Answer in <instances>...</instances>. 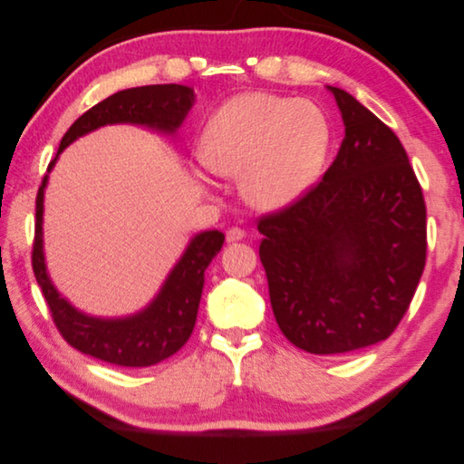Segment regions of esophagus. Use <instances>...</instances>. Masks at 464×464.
I'll list each match as a JSON object with an SVG mask.
<instances>
[{
	"label": "esophagus",
	"mask_w": 464,
	"mask_h": 464,
	"mask_svg": "<svg viewBox=\"0 0 464 464\" xmlns=\"http://www.w3.org/2000/svg\"><path fill=\"white\" fill-rule=\"evenodd\" d=\"M244 236H246V232H244L242 228L232 227V228H228V230H227V242H228V244H232V242H240Z\"/></svg>",
	"instance_id": "34e87169"
}]
</instances>
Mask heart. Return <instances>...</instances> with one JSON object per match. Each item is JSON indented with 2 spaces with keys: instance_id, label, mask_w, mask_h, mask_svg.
Instances as JSON below:
<instances>
[{
  "instance_id": "heart-1",
  "label": "heart",
  "mask_w": 464,
  "mask_h": 464,
  "mask_svg": "<svg viewBox=\"0 0 464 464\" xmlns=\"http://www.w3.org/2000/svg\"><path fill=\"white\" fill-rule=\"evenodd\" d=\"M329 149L323 110L304 98L246 92L210 116L201 139V162L220 178H242L251 205H290L315 179Z\"/></svg>"
}]
</instances>
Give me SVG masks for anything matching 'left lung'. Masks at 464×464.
Listing matches in <instances>:
<instances>
[{"label": "left lung", "instance_id": "8db88e82", "mask_svg": "<svg viewBox=\"0 0 464 464\" xmlns=\"http://www.w3.org/2000/svg\"><path fill=\"white\" fill-rule=\"evenodd\" d=\"M329 91L344 121L339 154L317 184L257 222L278 327L321 356L391 336L428 249L422 188L399 137L353 94Z\"/></svg>", "mask_w": 464, "mask_h": 464}]
</instances>
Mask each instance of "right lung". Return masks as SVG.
I'll return each mask as SVG.
<instances>
[{
  "label": "right lung",
  "instance_id": "add662e5",
  "mask_svg": "<svg viewBox=\"0 0 464 464\" xmlns=\"http://www.w3.org/2000/svg\"><path fill=\"white\" fill-rule=\"evenodd\" d=\"M193 101V89L186 85H149L120 91L73 121L62 139L58 154L77 137L106 123H141L174 133L188 116ZM58 154L48 164V172L58 160ZM48 172L36 195L33 271L60 334L79 353L123 368L154 366L176 354L188 343L195 327L205 269L220 251L224 234L208 230L195 236L186 254L168 275L159 296L143 312L123 319L85 315L60 296L46 273L44 251H42V213H44Z\"/></svg>",
  "mask_w": 464,
  "mask_h": 464
}]
</instances>
